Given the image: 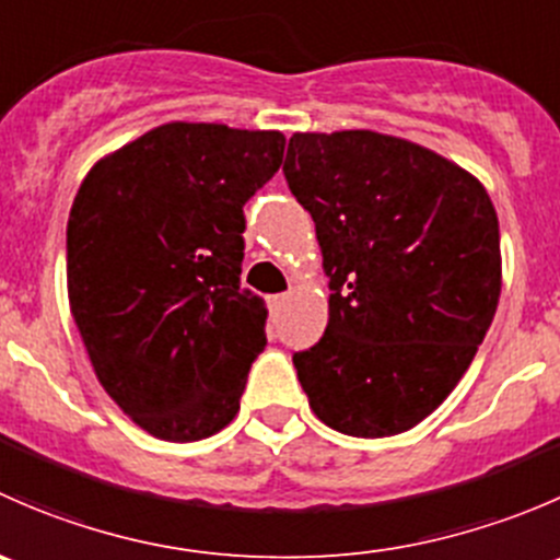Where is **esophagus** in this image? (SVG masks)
<instances>
[{
	"instance_id": "obj_1",
	"label": "esophagus",
	"mask_w": 560,
	"mask_h": 560,
	"mask_svg": "<svg viewBox=\"0 0 560 560\" xmlns=\"http://www.w3.org/2000/svg\"><path fill=\"white\" fill-rule=\"evenodd\" d=\"M287 301H290V295H270V308H273V312H279Z\"/></svg>"
}]
</instances>
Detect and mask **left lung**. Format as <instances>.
Returning <instances> with one entry per match:
<instances>
[{
	"label": "left lung",
	"instance_id": "1",
	"mask_svg": "<svg viewBox=\"0 0 560 560\" xmlns=\"http://www.w3.org/2000/svg\"><path fill=\"white\" fill-rule=\"evenodd\" d=\"M284 178L330 276L325 336L292 354L314 415L360 439L425 420L501 295L499 217L474 175L389 135L295 132Z\"/></svg>",
	"mask_w": 560,
	"mask_h": 560
}]
</instances>
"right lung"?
Segmentation results:
<instances>
[{"instance_id":"right-lung-1","label":"right lung","mask_w":560,"mask_h":560,"mask_svg":"<svg viewBox=\"0 0 560 560\" xmlns=\"http://www.w3.org/2000/svg\"><path fill=\"white\" fill-rule=\"evenodd\" d=\"M284 135L165 124L83 178L67 222V287L100 385L143 431L197 442L230 425L268 308L241 287L244 206Z\"/></svg>"}]
</instances>
